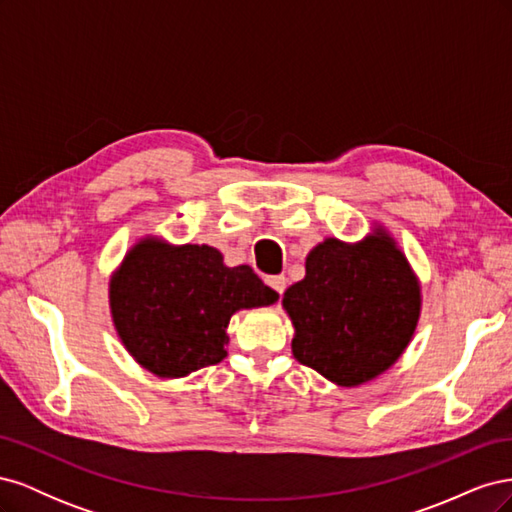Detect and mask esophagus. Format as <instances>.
I'll list each match as a JSON object with an SVG mask.
<instances>
[{"mask_svg":"<svg viewBox=\"0 0 512 512\" xmlns=\"http://www.w3.org/2000/svg\"><path fill=\"white\" fill-rule=\"evenodd\" d=\"M267 284H269L277 294H284V290H286V277H284V275L267 277Z\"/></svg>","mask_w":512,"mask_h":512,"instance_id":"1","label":"esophagus"}]
</instances>
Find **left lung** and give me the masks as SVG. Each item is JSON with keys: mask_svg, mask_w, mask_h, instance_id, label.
<instances>
[{"mask_svg": "<svg viewBox=\"0 0 512 512\" xmlns=\"http://www.w3.org/2000/svg\"><path fill=\"white\" fill-rule=\"evenodd\" d=\"M282 305L294 329V359L352 389L376 380L406 352L423 294L404 250L374 222L361 241H320Z\"/></svg>", "mask_w": 512, "mask_h": 512, "instance_id": "8db88e82", "label": "left lung"}]
</instances>
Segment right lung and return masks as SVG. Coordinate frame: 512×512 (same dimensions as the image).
Listing matches in <instances>:
<instances>
[{
    "label": "right lung",
    "instance_id": "right-lung-1",
    "mask_svg": "<svg viewBox=\"0 0 512 512\" xmlns=\"http://www.w3.org/2000/svg\"><path fill=\"white\" fill-rule=\"evenodd\" d=\"M280 294L247 267H226L211 245L138 239L108 280V307L123 348L153 376L173 380L220 363L228 322Z\"/></svg>",
    "mask_w": 512,
    "mask_h": 512
}]
</instances>
